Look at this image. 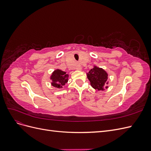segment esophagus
Instances as JSON below:
<instances>
[{
    "label": "esophagus",
    "instance_id": "1",
    "mask_svg": "<svg viewBox=\"0 0 151 151\" xmlns=\"http://www.w3.org/2000/svg\"><path fill=\"white\" fill-rule=\"evenodd\" d=\"M76 69L77 70H82V67L79 64H77L76 67Z\"/></svg>",
    "mask_w": 151,
    "mask_h": 151
}]
</instances>
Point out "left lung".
<instances>
[{
	"label": "left lung",
	"mask_w": 151,
	"mask_h": 151,
	"mask_svg": "<svg viewBox=\"0 0 151 151\" xmlns=\"http://www.w3.org/2000/svg\"><path fill=\"white\" fill-rule=\"evenodd\" d=\"M108 73L103 68L94 65V67L87 73V77L90 81L91 86L98 91H104L108 88Z\"/></svg>",
	"instance_id": "left-lung-1"
}]
</instances>
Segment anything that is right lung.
Segmentation results:
<instances>
[{
  "instance_id": "1",
  "label": "right lung",
  "mask_w": 151,
  "mask_h": 151,
  "mask_svg": "<svg viewBox=\"0 0 151 151\" xmlns=\"http://www.w3.org/2000/svg\"><path fill=\"white\" fill-rule=\"evenodd\" d=\"M68 78V74L66 72L60 69L55 70L50 76V80H52L51 84L56 88H62L67 82Z\"/></svg>"
}]
</instances>
